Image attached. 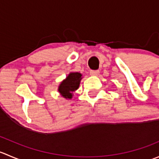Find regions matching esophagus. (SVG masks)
I'll return each instance as SVG.
<instances>
[{
	"label": "esophagus",
	"instance_id": "1",
	"mask_svg": "<svg viewBox=\"0 0 159 159\" xmlns=\"http://www.w3.org/2000/svg\"><path fill=\"white\" fill-rule=\"evenodd\" d=\"M90 74L91 75H94V76H97L99 74V70H90Z\"/></svg>",
	"mask_w": 159,
	"mask_h": 159
}]
</instances>
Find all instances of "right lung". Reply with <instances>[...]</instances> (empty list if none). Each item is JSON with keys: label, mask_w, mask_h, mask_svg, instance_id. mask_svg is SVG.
I'll list each match as a JSON object with an SVG mask.
<instances>
[{"label": "right lung", "mask_w": 159, "mask_h": 159, "mask_svg": "<svg viewBox=\"0 0 159 159\" xmlns=\"http://www.w3.org/2000/svg\"><path fill=\"white\" fill-rule=\"evenodd\" d=\"M81 79V75L80 73L78 72L70 73L59 86V92L65 98H71L72 92L78 89Z\"/></svg>", "instance_id": "1"}]
</instances>
